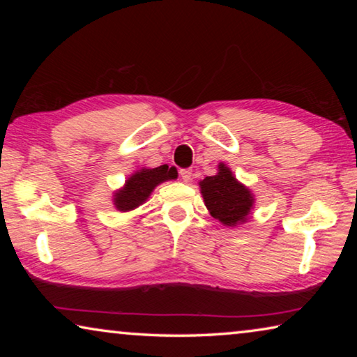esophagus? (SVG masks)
<instances>
[{
  "mask_svg": "<svg viewBox=\"0 0 357 357\" xmlns=\"http://www.w3.org/2000/svg\"><path fill=\"white\" fill-rule=\"evenodd\" d=\"M179 174H181V178H183L184 183H189L192 178V170H189V168H183V170H179Z\"/></svg>",
  "mask_w": 357,
  "mask_h": 357,
  "instance_id": "esophagus-1",
  "label": "esophagus"
}]
</instances>
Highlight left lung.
Listing matches in <instances>:
<instances>
[{"instance_id": "obj_1", "label": "left lung", "mask_w": 357, "mask_h": 357, "mask_svg": "<svg viewBox=\"0 0 357 357\" xmlns=\"http://www.w3.org/2000/svg\"><path fill=\"white\" fill-rule=\"evenodd\" d=\"M200 189L209 214L225 227H236L249 219L253 209V193L233 176L225 164L219 165L214 176L200 181Z\"/></svg>"}]
</instances>
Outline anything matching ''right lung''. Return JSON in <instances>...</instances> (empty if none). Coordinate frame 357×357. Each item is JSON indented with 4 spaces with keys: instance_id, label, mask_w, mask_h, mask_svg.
Listing matches in <instances>:
<instances>
[{
    "instance_id": "right-lung-1",
    "label": "right lung",
    "mask_w": 357,
    "mask_h": 357,
    "mask_svg": "<svg viewBox=\"0 0 357 357\" xmlns=\"http://www.w3.org/2000/svg\"><path fill=\"white\" fill-rule=\"evenodd\" d=\"M176 168H168V165H160L157 168H142L137 170L130 178L126 181L124 187L114 192L113 204L118 211L129 213L137 209L140 204L148 200L153 192L160 183L168 179H176Z\"/></svg>"
}]
</instances>
